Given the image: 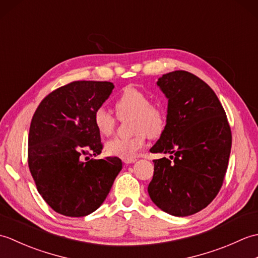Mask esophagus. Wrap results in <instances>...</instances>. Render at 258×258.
<instances>
[{
	"label": "esophagus",
	"mask_w": 258,
	"mask_h": 258,
	"mask_svg": "<svg viewBox=\"0 0 258 258\" xmlns=\"http://www.w3.org/2000/svg\"><path fill=\"white\" fill-rule=\"evenodd\" d=\"M123 162L125 164H132L136 162V158H123Z\"/></svg>",
	"instance_id": "obj_1"
}]
</instances>
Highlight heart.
I'll list each match as a JSON object with an SVG mask.
<instances>
[{
    "instance_id": "obj_1",
    "label": "heart",
    "mask_w": 258,
    "mask_h": 258,
    "mask_svg": "<svg viewBox=\"0 0 258 258\" xmlns=\"http://www.w3.org/2000/svg\"><path fill=\"white\" fill-rule=\"evenodd\" d=\"M115 109L120 119H131V127L135 135L133 138H114L106 142L105 151L108 155L120 158H134L144 149L146 135L156 138L165 127V113L163 109L152 104L149 94L135 86H126L115 102ZM94 125L98 133L103 136L111 135L116 117L104 107L94 112Z\"/></svg>"
}]
</instances>
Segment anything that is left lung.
<instances>
[{
	"mask_svg": "<svg viewBox=\"0 0 258 258\" xmlns=\"http://www.w3.org/2000/svg\"><path fill=\"white\" fill-rule=\"evenodd\" d=\"M168 100L166 125L152 153L173 154L154 160L149 185L152 202L167 214L184 217L215 199L226 174L232 133L222 104L204 81L186 71L156 82Z\"/></svg>",
	"mask_w": 258,
	"mask_h": 258,
	"instance_id": "8db88e82",
	"label": "left lung"
}]
</instances>
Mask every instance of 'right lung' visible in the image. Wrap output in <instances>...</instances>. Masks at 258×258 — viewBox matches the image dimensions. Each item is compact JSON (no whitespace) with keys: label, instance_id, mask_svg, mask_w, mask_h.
Here are the masks:
<instances>
[{"label":"right lung","instance_id":"1","mask_svg":"<svg viewBox=\"0 0 258 258\" xmlns=\"http://www.w3.org/2000/svg\"><path fill=\"white\" fill-rule=\"evenodd\" d=\"M113 89L111 82H72L48 94L33 115L30 172L43 200L62 215L82 217L96 211L122 169L118 157H86L102 151L93 116Z\"/></svg>","mask_w":258,"mask_h":258}]
</instances>
